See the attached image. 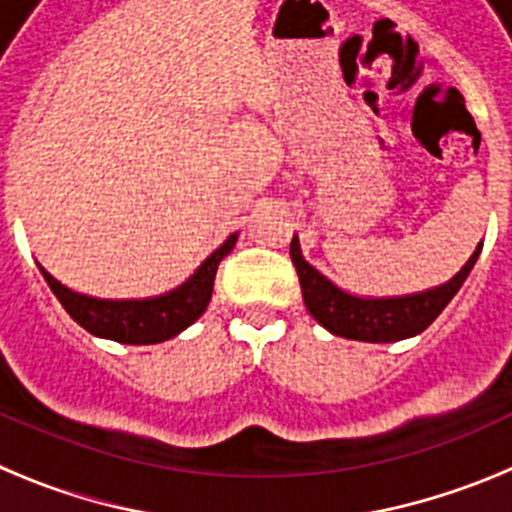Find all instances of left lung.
<instances>
[{"label": "left lung", "mask_w": 512, "mask_h": 512, "mask_svg": "<svg viewBox=\"0 0 512 512\" xmlns=\"http://www.w3.org/2000/svg\"><path fill=\"white\" fill-rule=\"evenodd\" d=\"M479 251H482V246H477L472 259L461 266L459 274L446 284H441V287L425 289V292L408 297L369 300V297L348 295V292H343V289L330 282L328 277H323L315 266L307 264L300 251L297 235L292 238V246H289V256H292V264H295L297 277H300L302 300H305L307 312L323 328H328L333 336L366 343H392L423 333L441 315L443 307L454 300L464 279L469 277Z\"/></svg>", "instance_id": "1"}]
</instances>
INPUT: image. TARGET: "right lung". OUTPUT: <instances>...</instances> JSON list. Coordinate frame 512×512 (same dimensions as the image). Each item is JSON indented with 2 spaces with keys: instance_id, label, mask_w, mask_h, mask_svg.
Wrapping results in <instances>:
<instances>
[{
  "instance_id": "add662e5",
  "label": "right lung",
  "mask_w": 512,
  "mask_h": 512,
  "mask_svg": "<svg viewBox=\"0 0 512 512\" xmlns=\"http://www.w3.org/2000/svg\"><path fill=\"white\" fill-rule=\"evenodd\" d=\"M235 241H238V233L230 235L228 241L217 248L182 287H176L169 295L151 297V300H97V297L79 295L74 289L63 287L58 279H53L43 266H38L63 310L69 312L81 328L89 330L92 336L110 338L117 343L148 346V343L174 338L176 333L189 328L207 310L212 287H215L217 266L233 251Z\"/></svg>"
}]
</instances>
